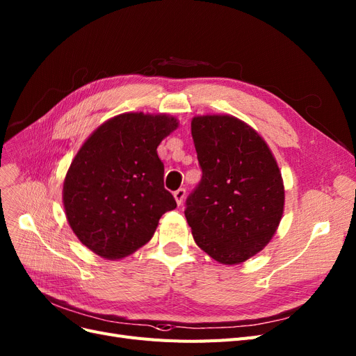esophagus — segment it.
Instances as JSON below:
<instances>
[{"mask_svg": "<svg viewBox=\"0 0 356 356\" xmlns=\"http://www.w3.org/2000/svg\"><path fill=\"white\" fill-rule=\"evenodd\" d=\"M174 197H175L178 206H181L182 202H184V197H186V190H184V188H178V190L174 193Z\"/></svg>", "mask_w": 356, "mask_h": 356, "instance_id": "1", "label": "esophagus"}]
</instances>
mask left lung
<instances>
[{"mask_svg": "<svg viewBox=\"0 0 356 356\" xmlns=\"http://www.w3.org/2000/svg\"><path fill=\"white\" fill-rule=\"evenodd\" d=\"M202 181L186 218L197 246L224 265H238L271 241L284 212V182L265 140L231 115L191 119Z\"/></svg>", "mask_w": 356, "mask_h": 356, "instance_id": "left-lung-1", "label": "left lung"}]
</instances>
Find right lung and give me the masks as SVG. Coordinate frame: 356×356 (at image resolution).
<instances>
[{"instance_id": "1", "label": "right lung", "mask_w": 356, "mask_h": 356, "mask_svg": "<svg viewBox=\"0 0 356 356\" xmlns=\"http://www.w3.org/2000/svg\"><path fill=\"white\" fill-rule=\"evenodd\" d=\"M178 125L166 113L129 112L85 140L63 182L67 222L83 246L122 259L149 243L161 216L175 209L157 147Z\"/></svg>"}]
</instances>
